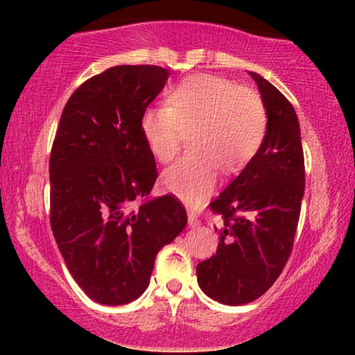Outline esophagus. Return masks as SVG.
Instances as JSON below:
<instances>
[{"label": "esophagus", "mask_w": 355, "mask_h": 355, "mask_svg": "<svg viewBox=\"0 0 355 355\" xmlns=\"http://www.w3.org/2000/svg\"><path fill=\"white\" fill-rule=\"evenodd\" d=\"M187 220H189V226L191 227H197L198 225H200V220H198V216L193 211H189Z\"/></svg>", "instance_id": "esophagus-1"}]
</instances>
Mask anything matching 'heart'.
Here are the masks:
<instances>
[{"mask_svg":"<svg viewBox=\"0 0 355 355\" xmlns=\"http://www.w3.org/2000/svg\"><path fill=\"white\" fill-rule=\"evenodd\" d=\"M260 94L220 76L196 74L174 87L168 105L145 108L140 130L150 153L168 163L189 135L192 152L164 169L169 193L198 205L216 186L220 171L239 173L259 152L266 134Z\"/></svg>","mask_w":355,"mask_h":355,"instance_id":"heart-1","label":"heart"}]
</instances>
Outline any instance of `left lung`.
Listing matches in <instances>:
<instances>
[{
	"instance_id": "left-lung-1",
	"label": "left lung",
	"mask_w": 355,
	"mask_h": 355,
	"mask_svg": "<svg viewBox=\"0 0 355 355\" xmlns=\"http://www.w3.org/2000/svg\"><path fill=\"white\" fill-rule=\"evenodd\" d=\"M250 76L266 108V134L255 157L208 205L225 226L216 254L197 265L200 289L226 305L249 304L278 279L293 250L305 187L294 106L263 77Z\"/></svg>"
}]
</instances>
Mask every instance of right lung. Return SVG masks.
<instances>
[{"instance_id": "obj_1", "label": "right lung", "mask_w": 355, "mask_h": 355, "mask_svg": "<svg viewBox=\"0 0 355 355\" xmlns=\"http://www.w3.org/2000/svg\"><path fill=\"white\" fill-rule=\"evenodd\" d=\"M168 77L159 66L110 67L62 110L50 155L51 231L72 278L98 304L142 295L159 249L187 225L174 196L130 210L158 178L140 119Z\"/></svg>"}]
</instances>
